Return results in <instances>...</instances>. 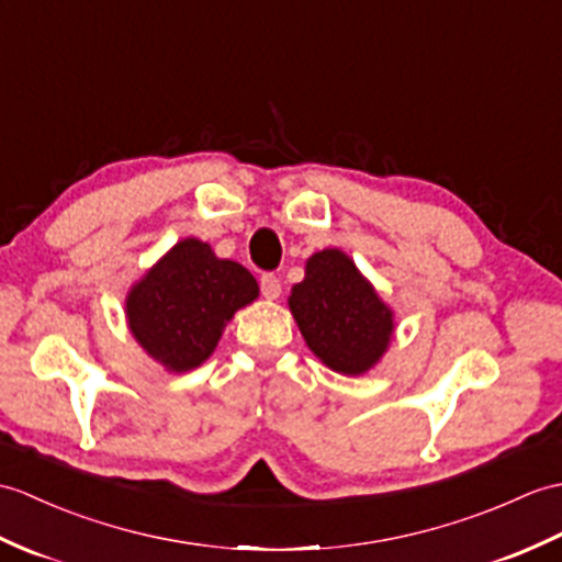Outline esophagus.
Segmentation results:
<instances>
[{
	"label": "esophagus",
	"mask_w": 562,
	"mask_h": 562,
	"mask_svg": "<svg viewBox=\"0 0 562 562\" xmlns=\"http://www.w3.org/2000/svg\"><path fill=\"white\" fill-rule=\"evenodd\" d=\"M260 292H263L266 299H278L282 292V284H280L278 276H272V272H263V276H260Z\"/></svg>",
	"instance_id": "esophagus-1"
}]
</instances>
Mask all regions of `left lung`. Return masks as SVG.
Returning a JSON list of instances; mask_svg holds the SVG:
<instances>
[{
	"label": "left lung",
	"instance_id": "1",
	"mask_svg": "<svg viewBox=\"0 0 562 562\" xmlns=\"http://www.w3.org/2000/svg\"><path fill=\"white\" fill-rule=\"evenodd\" d=\"M290 308L313 355L345 375L369 371L393 335V313L337 249L308 258Z\"/></svg>",
	"mask_w": 562,
	"mask_h": 562
}]
</instances>
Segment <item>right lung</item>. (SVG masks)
Segmentation results:
<instances>
[{
	"label": "right lung",
	"instance_id": "obj_1",
	"mask_svg": "<svg viewBox=\"0 0 562 562\" xmlns=\"http://www.w3.org/2000/svg\"><path fill=\"white\" fill-rule=\"evenodd\" d=\"M256 296L258 284L244 266L215 258L199 239H184L134 286L126 316L140 347L181 373L213 355L234 311Z\"/></svg>",
	"mask_w": 562,
	"mask_h": 562
}]
</instances>
